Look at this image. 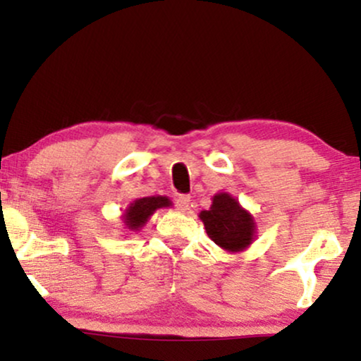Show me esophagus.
<instances>
[{"mask_svg": "<svg viewBox=\"0 0 361 361\" xmlns=\"http://www.w3.org/2000/svg\"><path fill=\"white\" fill-rule=\"evenodd\" d=\"M176 207H177V210H180V212L190 210V197L189 195H179L176 199Z\"/></svg>", "mask_w": 361, "mask_h": 361, "instance_id": "34e87169", "label": "esophagus"}]
</instances>
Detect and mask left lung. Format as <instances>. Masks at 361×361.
<instances>
[{
    "label": "left lung",
    "instance_id": "1",
    "mask_svg": "<svg viewBox=\"0 0 361 361\" xmlns=\"http://www.w3.org/2000/svg\"><path fill=\"white\" fill-rule=\"evenodd\" d=\"M199 216L204 221L209 238L221 250L238 253L253 243L255 219L226 192L214 195L210 209L202 210Z\"/></svg>",
    "mask_w": 361,
    "mask_h": 361
}]
</instances>
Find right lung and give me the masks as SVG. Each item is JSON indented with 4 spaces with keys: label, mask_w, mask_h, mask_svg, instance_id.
Instances as JSON below:
<instances>
[{
    "label": "right lung",
    "mask_w": 361,
    "mask_h": 361,
    "mask_svg": "<svg viewBox=\"0 0 361 361\" xmlns=\"http://www.w3.org/2000/svg\"><path fill=\"white\" fill-rule=\"evenodd\" d=\"M172 202L167 197L162 195H152V197H142L130 204L125 215H123V224L126 225L128 230L137 231L141 226L146 225V221L149 220V216L154 214L157 209L162 207H171Z\"/></svg>",
    "instance_id": "obj_1"
}]
</instances>
